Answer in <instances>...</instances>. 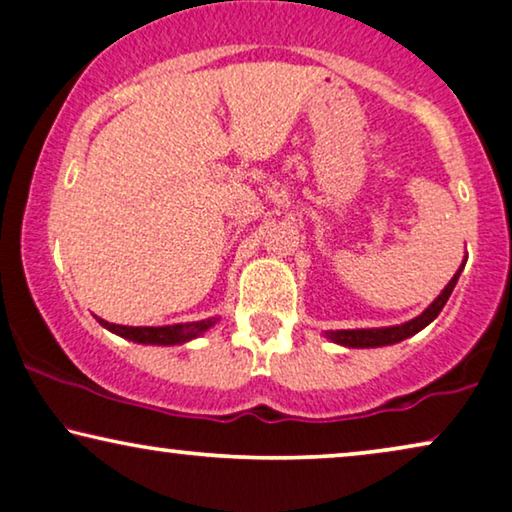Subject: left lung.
<instances>
[{
  "label": "left lung",
  "mask_w": 512,
  "mask_h": 512,
  "mask_svg": "<svg viewBox=\"0 0 512 512\" xmlns=\"http://www.w3.org/2000/svg\"><path fill=\"white\" fill-rule=\"evenodd\" d=\"M466 264V262H464ZM464 264L459 266L455 276L448 285H445V290L438 294V297L431 301L429 308L424 313L417 315V318L403 322V325L397 327H378V329H336V331H327V338L329 341H334L338 345H345V348H380V345H392V343H399L403 338L408 336H415L417 331H422L424 327L429 325V322L436 320V315L443 311V306L448 304L452 290H455L457 280H459V273H462Z\"/></svg>",
  "instance_id": "obj_1"
}]
</instances>
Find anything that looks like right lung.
I'll use <instances>...</instances> for the list:
<instances>
[{"label":"right lung","instance_id":"1","mask_svg":"<svg viewBox=\"0 0 512 512\" xmlns=\"http://www.w3.org/2000/svg\"><path fill=\"white\" fill-rule=\"evenodd\" d=\"M97 320L99 325L113 331V334L127 338V341L143 343V345H181L201 336L206 329H211L215 322H218V318H208L199 322H181V325H167V327H122V325H113V322H106L102 318Z\"/></svg>","mask_w":512,"mask_h":512}]
</instances>
